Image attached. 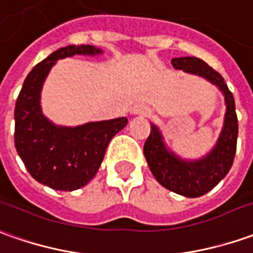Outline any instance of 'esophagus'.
Listing matches in <instances>:
<instances>
[{"label":"esophagus","mask_w":253,"mask_h":253,"mask_svg":"<svg viewBox=\"0 0 253 253\" xmlns=\"http://www.w3.org/2000/svg\"><path fill=\"white\" fill-rule=\"evenodd\" d=\"M131 115H137V116H148L149 115V111L147 106H144V105H134L133 108H131Z\"/></svg>","instance_id":"1"}]
</instances>
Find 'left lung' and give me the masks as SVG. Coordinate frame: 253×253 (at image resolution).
Segmentation results:
<instances>
[{
	"label": "left lung",
	"instance_id": "1",
	"mask_svg": "<svg viewBox=\"0 0 253 253\" xmlns=\"http://www.w3.org/2000/svg\"><path fill=\"white\" fill-rule=\"evenodd\" d=\"M171 65L174 69L205 77L211 83L216 84L223 91L227 106L224 126L219 141L212 152L201 161L185 162L178 159L173 152H168L155 125H151V133L144 144V155L158 183L176 194L188 198H197L219 184L234 162L238 137V119L235 113L234 97L220 73L202 59L194 56L174 58L171 59Z\"/></svg>",
	"mask_w": 253,
	"mask_h": 253
}]
</instances>
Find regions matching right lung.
Listing matches in <instances>:
<instances>
[{"label": "right lung", "mask_w": 253, "mask_h": 253, "mask_svg": "<svg viewBox=\"0 0 253 253\" xmlns=\"http://www.w3.org/2000/svg\"><path fill=\"white\" fill-rule=\"evenodd\" d=\"M92 45L59 48L36 65L26 77L15 106V147L34 180L58 191H73L97 174L105 151L126 118L56 127L41 113L40 92L48 72L58 59L75 54H99Z\"/></svg>", "instance_id": "add662e5"}]
</instances>
